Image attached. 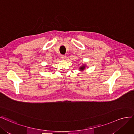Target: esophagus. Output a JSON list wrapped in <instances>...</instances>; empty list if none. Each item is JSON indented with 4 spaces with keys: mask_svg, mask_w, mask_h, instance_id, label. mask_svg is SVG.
<instances>
[{
    "mask_svg": "<svg viewBox=\"0 0 134 134\" xmlns=\"http://www.w3.org/2000/svg\"><path fill=\"white\" fill-rule=\"evenodd\" d=\"M66 58V56L65 55H62L61 56V59H62V60H65Z\"/></svg>",
    "mask_w": 134,
    "mask_h": 134,
    "instance_id": "34e87169",
    "label": "esophagus"
}]
</instances>
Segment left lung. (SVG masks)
Listing matches in <instances>:
<instances>
[{
    "mask_svg": "<svg viewBox=\"0 0 134 134\" xmlns=\"http://www.w3.org/2000/svg\"><path fill=\"white\" fill-rule=\"evenodd\" d=\"M87 67V66L86 65V64H83L82 65H81L80 67H79V71H83L85 70V68Z\"/></svg>",
    "mask_w": 134,
    "mask_h": 134,
    "instance_id": "left-lung-1",
    "label": "left lung"
}]
</instances>
